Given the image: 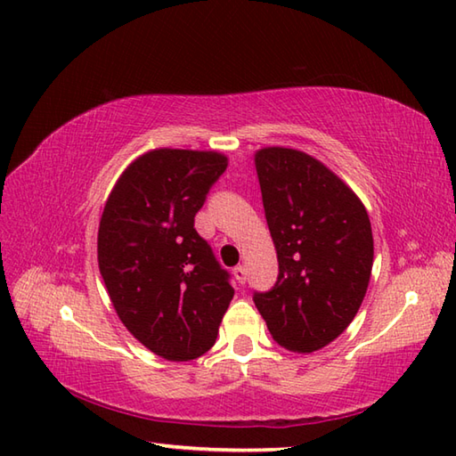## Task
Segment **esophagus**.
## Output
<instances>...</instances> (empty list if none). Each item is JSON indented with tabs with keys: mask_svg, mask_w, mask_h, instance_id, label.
Listing matches in <instances>:
<instances>
[{
	"mask_svg": "<svg viewBox=\"0 0 456 456\" xmlns=\"http://www.w3.org/2000/svg\"><path fill=\"white\" fill-rule=\"evenodd\" d=\"M233 274H235V278L239 280L240 284H245V280H247V268H245L243 265L235 266V268H233Z\"/></svg>",
	"mask_w": 456,
	"mask_h": 456,
	"instance_id": "34e87169",
	"label": "esophagus"
}]
</instances>
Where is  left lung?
<instances>
[{
  "instance_id": "1",
  "label": "left lung",
  "mask_w": 456,
  "mask_h": 456,
  "mask_svg": "<svg viewBox=\"0 0 456 456\" xmlns=\"http://www.w3.org/2000/svg\"><path fill=\"white\" fill-rule=\"evenodd\" d=\"M265 216L278 255V280L255 305L278 345L314 353L341 335L370 282V219L346 183L294 149L255 154Z\"/></svg>"
}]
</instances>
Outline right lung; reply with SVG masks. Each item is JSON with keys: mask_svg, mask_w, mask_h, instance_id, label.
I'll list each match as a JSON object with an SVG mask.
<instances>
[{"mask_svg": "<svg viewBox=\"0 0 456 456\" xmlns=\"http://www.w3.org/2000/svg\"><path fill=\"white\" fill-rule=\"evenodd\" d=\"M225 168L216 151H149L121 174L102 213L98 263L111 304L129 333L167 361L208 353L235 294L193 229Z\"/></svg>", "mask_w": 456, "mask_h": 456, "instance_id": "obj_1", "label": "right lung"}]
</instances>
